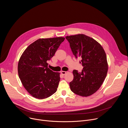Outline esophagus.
<instances>
[{
	"mask_svg": "<svg viewBox=\"0 0 128 128\" xmlns=\"http://www.w3.org/2000/svg\"><path fill=\"white\" fill-rule=\"evenodd\" d=\"M61 74H62V75H63V76H64V75H65L66 74V71H62L61 72Z\"/></svg>",
	"mask_w": 128,
	"mask_h": 128,
	"instance_id": "obj_1",
	"label": "esophagus"
}]
</instances>
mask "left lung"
<instances>
[{
    "label": "left lung",
    "mask_w": 128,
    "mask_h": 128,
    "mask_svg": "<svg viewBox=\"0 0 128 128\" xmlns=\"http://www.w3.org/2000/svg\"><path fill=\"white\" fill-rule=\"evenodd\" d=\"M76 58H80L83 66L81 72L73 71L74 80L69 83L72 92L88 97L100 88L107 74L106 53L94 39L83 34L66 36Z\"/></svg>",
    "instance_id": "8db88e82"
}]
</instances>
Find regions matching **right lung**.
Instances as JSON below:
<instances>
[{
    "label": "right lung",
    "instance_id": "add662e5",
    "mask_svg": "<svg viewBox=\"0 0 128 128\" xmlns=\"http://www.w3.org/2000/svg\"><path fill=\"white\" fill-rule=\"evenodd\" d=\"M64 40L62 37L38 39L30 44L21 55L18 65V74L32 97L45 99L57 91L60 73L49 69L47 61L54 56Z\"/></svg>",
    "mask_w": 128,
    "mask_h": 128
}]
</instances>
